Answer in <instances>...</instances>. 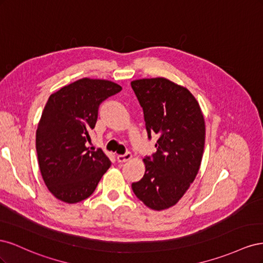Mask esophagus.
Listing matches in <instances>:
<instances>
[{"label": "esophagus", "instance_id": "obj_1", "mask_svg": "<svg viewBox=\"0 0 263 263\" xmlns=\"http://www.w3.org/2000/svg\"><path fill=\"white\" fill-rule=\"evenodd\" d=\"M132 158H133V155L130 153H126L125 155H117V161L123 163V162L130 160Z\"/></svg>", "mask_w": 263, "mask_h": 263}]
</instances>
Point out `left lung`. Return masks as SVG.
<instances>
[{"label": "left lung", "instance_id": "obj_1", "mask_svg": "<svg viewBox=\"0 0 263 263\" xmlns=\"http://www.w3.org/2000/svg\"><path fill=\"white\" fill-rule=\"evenodd\" d=\"M130 84L144 109L148 137L159 135L157 153L144 159V177L132 189L147 208L166 210L181 200L200 170L204 116L194 95L168 79H139Z\"/></svg>", "mask_w": 263, "mask_h": 263}]
</instances>
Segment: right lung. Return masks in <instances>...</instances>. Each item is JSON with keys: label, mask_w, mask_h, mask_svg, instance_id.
Here are the masks:
<instances>
[{"label": "right lung", "mask_w": 263, "mask_h": 263, "mask_svg": "<svg viewBox=\"0 0 263 263\" xmlns=\"http://www.w3.org/2000/svg\"><path fill=\"white\" fill-rule=\"evenodd\" d=\"M122 91L108 80L83 78L61 87L47 101L36 130L43 180L58 200L73 204L89 197L110 166L102 149L86 147L101 103Z\"/></svg>", "instance_id": "1"}]
</instances>
